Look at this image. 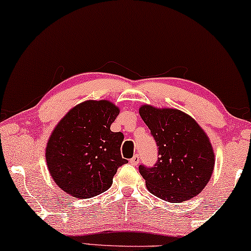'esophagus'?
<instances>
[{
  "label": "esophagus",
  "instance_id": "34e87169",
  "mask_svg": "<svg viewBox=\"0 0 251 251\" xmlns=\"http://www.w3.org/2000/svg\"><path fill=\"white\" fill-rule=\"evenodd\" d=\"M139 161H140V156H139V155L136 154V155H134V156L131 158V160H129V163L133 164V166H136V164L139 163Z\"/></svg>",
  "mask_w": 251,
  "mask_h": 251
}]
</instances>
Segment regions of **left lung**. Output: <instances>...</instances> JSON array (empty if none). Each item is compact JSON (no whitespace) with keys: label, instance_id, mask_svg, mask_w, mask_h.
<instances>
[{"label":"left lung","instance_id":"1","mask_svg":"<svg viewBox=\"0 0 251 251\" xmlns=\"http://www.w3.org/2000/svg\"><path fill=\"white\" fill-rule=\"evenodd\" d=\"M158 147L153 167H139L148 191L169 202H182L202 191L214 168L208 136L196 120L176 109H139Z\"/></svg>","mask_w":251,"mask_h":251}]
</instances>
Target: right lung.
I'll return each mask as SVG.
<instances>
[{
    "label": "right lung",
    "mask_w": 251,
    "mask_h": 251,
    "mask_svg": "<svg viewBox=\"0 0 251 251\" xmlns=\"http://www.w3.org/2000/svg\"><path fill=\"white\" fill-rule=\"evenodd\" d=\"M118 115L109 100H87L55 126L45 155L50 176L62 191L87 199L110 189L117 169L127 163L120 153L124 134L110 129Z\"/></svg>",
    "instance_id": "obj_1"
}]
</instances>
